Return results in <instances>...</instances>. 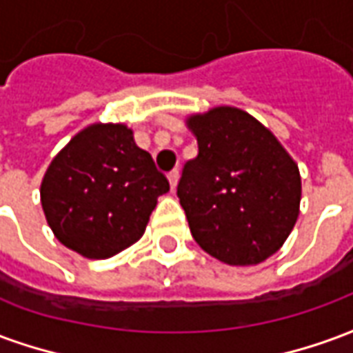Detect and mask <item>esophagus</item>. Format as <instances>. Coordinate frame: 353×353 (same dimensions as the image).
I'll use <instances>...</instances> for the list:
<instances>
[{
    "instance_id": "1",
    "label": "esophagus",
    "mask_w": 353,
    "mask_h": 353,
    "mask_svg": "<svg viewBox=\"0 0 353 353\" xmlns=\"http://www.w3.org/2000/svg\"><path fill=\"white\" fill-rule=\"evenodd\" d=\"M168 181H170V187H172V191H176L177 181H179V172H177V170H174V172H170V174H168Z\"/></svg>"
}]
</instances>
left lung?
I'll return each instance as SVG.
<instances>
[{
	"label": "left lung",
	"mask_w": 353,
	"mask_h": 353,
	"mask_svg": "<svg viewBox=\"0 0 353 353\" xmlns=\"http://www.w3.org/2000/svg\"><path fill=\"white\" fill-rule=\"evenodd\" d=\"M199 157L177 185L196 244L230 266L259 265L299 219L301 174L272 132L244 109L217 105L185 119Z\"/></svg>",
	"instance_id": "8db88e82"
}]
</instances>
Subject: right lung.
Returning <instances> with one entry per match:
<instances>
[{"mask_svg": "<svg viewBox=\"0 0 353 353\" xmlns=\"http://www.w3.org/2000/svg\"><path fill=\"white\" fill-rule=\"evenodd\" d=\"M168 191V179L124 123L77 132L50 161L39 189L58 242L87 259H108L136 244Z\"/></svg>", "mask_w": 353, "mask_h": 353, "instance_id": "obj_1", "label": "right lung"}]
</instances>
